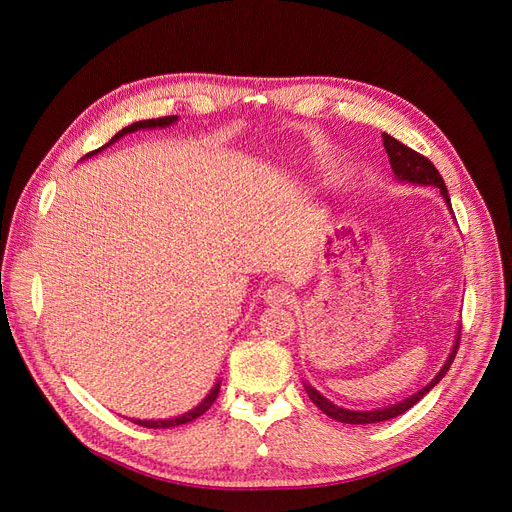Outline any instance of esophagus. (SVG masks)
<instances>
[{"instance_id": "obj_1", "label": "esophagus", "mask_w": 512, "mask_h": 512, "mask_svg": "<svg viewBox=\"0 0 512 512\" xmlns=\"http://www.w3.org/2000/svg\"><path fill=\"white\" fill-rule=\"evenodd\" d=\"M290 290L282 284H273L265 290V294H262V299H265V303L269 307H282V305H288L290 303Z\"/></svg>"}]
</instances>
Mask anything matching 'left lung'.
Listing matches in <instances>:
<instances>
[{
    "label": "left lung",
    "instance_id": "left-lung-1",
    "mask_svg": "<svg viewBox=\"0 0 512 512\" xmlns=\"http://www.w3.org/2000/svg\"><path fill=\"white\" fill-rule=\"evenodd\" d=\"M382 143H384V149L386 153H389V162H391V168L395 173V179L397 181H404V183H414V185H433V188H438L444 203L448 207V211L453 213V207H451V198H448V190L444 185V179L440 177L438 168L433 166L425 156H421V153H416L414 149L406 147L404 143H399L397 138H393L391 134H382ZM459 333L461 329L457 331L455 335V342H453V348H451V354L446 356V361L442 365V369L436 374V378H433L427 386H423L421 391H416L414 395L401 399L399 404H391L386 408H378V410H348V408H342L333 404V401H329L327 397H324L322 393H318L312 384L303 382L305 391L309 395V399L314 401V404L327 414L331 418H335V421L339 423H348V425H369V423H382V421H391V418L404 414L406 410H410L414 404H418L433 386H436L448 369H451V363L455 361V354H457V348H459Z\"/></svg>",
    "mask_w": 512,
    "mask_h": 512
}]
</instances>
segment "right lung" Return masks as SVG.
Masks as SVG:
<instances>
[{"label":"right lung","mask_w":512,"mask_h":512,"mask_svg":"<svg viewBox=\"0 0 512 512\" xmlns=\"http://www.w3.org/2000/svg\"><path fill=\"white\" fill-rule=\"evenodd\" d=\"M177 115H170V117H160V119H145V121H136V123H130V126H126L123 130H119L111 141H108L106 145H102L100 149H96V151H89L85 158H91V156H96V153H100L102 149H106L108 145H113V143H117L119 138H123L126 134H132V132H136V130H156V128H168V126H173V123H177ZM85 158H81V160H85ZM220 380L213 384V389L207 393V397L200 401V404L196 406V408H192L190 412H185V414H181V416H175V418H164V421H141V418H130L132 423H136V425H143V427H149V429H168V427H177V425H185V423H190V421H194V418H198V416H203L211 406H213V401L218 399V393H220Z\"/></svg>","instance_id":"obj_1"}]
</instances>
